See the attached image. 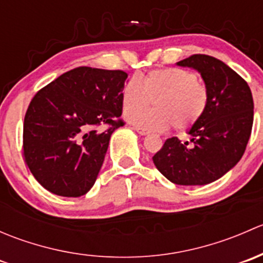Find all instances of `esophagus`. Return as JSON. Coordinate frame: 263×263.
I'll return each mask as SVG.
<instances>
[{
	"label": "esophagus",
	"instance_id": "1",
	"mask_svg": "<svg viewBox=\"0 0 263 263\" xmlns=\"http://www.w3.org/2000/svg\"><path fill=\"white\" fill-rule=\"evenodd\" d=\"M135 131L139 132L140 135H142V136H145V135H148V131L145 128H140V127H135Z\"/></svg>",
	"mask_w": 263,
	"mask_h": 263
}]
</instances>
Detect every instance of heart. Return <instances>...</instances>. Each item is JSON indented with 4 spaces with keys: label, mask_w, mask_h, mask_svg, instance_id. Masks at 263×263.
Wrapping results in <instances>:
<instances>
[{
    "label": "heart",
    "mask_w": 263,
    "mask_h": 263,
    "mask_svg": "<svg viewBox=\"0 0 263 263\" xmlns=\"http://www.w3.org/2000/svg\"><path fill=\"white\" fill-rule=\"evenodd\" d=\"M151 101L156 108L142 111ZM209 102V90L198 82V76L179 67L148 71L140 80L127 81L122 90V108L129 112L127 118L145 129H165L171 124L178 131L191 128L205 115Z\"/></svg>",
    "instance_id": "heart-1"
}]
</instances>
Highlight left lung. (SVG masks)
<instances>
[{"instance_id": "left-lung-1", "label": "left lung", "mask_w": 263, "mask_h": 263, "mask_svg": "<svg viewBox=\"0 0 263 263\" xmlns=\"http://www.w3.org/2000/svg\"><path fill=\"white\" fill-rule=\"evenodd\" d=\"M177 65L201 73L210 102L188 132L191 142L171 137L153 161L176 184H208L221 178L245 154L253 124V98L245 79L217 58L193 54Z\"/></svg>"}]
</instances>
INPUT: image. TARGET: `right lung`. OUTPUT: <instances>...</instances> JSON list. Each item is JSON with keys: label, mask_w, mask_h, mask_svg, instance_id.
Here are the masks:
<instances>
[{"label": "right lung", "mask_w": 263, "mask_h": 263, "mask_svg": "<svg viewBox=\"0 0 263 263\" xmlns=\"http://www.w3.org/2000/svg\"><path fill=\"white\" fill-rule=\"evenodd\" d=\"M127 73L81 66L42 87L24 118L26 165L47 191L80 197L97 181L109 140L123 126ZM107 125L104 132L100 129Z\"/></svg>", "instance_id": "add662e5"}]
</instances>
